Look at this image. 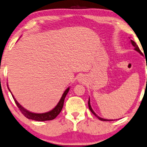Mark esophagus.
I'll return each instance as SVG.
<instances>
[{"instance_id": "esophagus-1", "label": "esophagus", "mask_w": 147, "mask_h": 147, "mask_svg": "<svg viewBox=\"0 0 147 147\" xmlns=\"http://www.w3.org/2000/svg\"><path fill=\"white\" fill-rule=\"evenodd\" d=\"M80 78H79L80 80H82V77H80Z\"/></svg>"}]
</instances>
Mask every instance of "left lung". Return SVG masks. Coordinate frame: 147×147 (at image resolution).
Returning <instances> with one entry per match:
<instances>
[{"mask_svg":"<svg viewBox=\"0 0 147 147\" xmlns=\"http://www.w3.org/2000/svg\"><path fill=\"white\" fill-rule=\"evenodd\" d=\"M131 44L133 45V46L134 47V49L136 50L137 52H138L140 54H142V52L140 51V49H139V48H138V46H137V44L133 40H131ZM88 108H89V110H90V111H91V112L97 118H98V119H99V120H101V121H113V120H108V119H102V118H100L99 117H98V116H97V115H96V114L95 113V112H94V111L93 110H92V108H91V106H90V99H88Z\"/></svg>","mask_w":147,"mask_h":147,"instance_id":"left-lung-1","label":"left lung"}]
</instances>
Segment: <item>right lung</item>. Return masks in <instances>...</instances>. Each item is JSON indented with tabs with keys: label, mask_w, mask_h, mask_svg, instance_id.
I'll return each mask as SVG.
<instances>
[{
	"label": "right lung",
	"mask_w": 147,
	"mask_h": 147,
	"mask_svg": "<svg viewBox=\"0 0 147 147\" xmlns=\"http://www.w3.org/2000/svg\"><path fill=\"white\" fill-rule=\"evenodd\" d=\"M69 88H67L64 93L63 94L62 97H61V99H60L59 102L58 103L57 106L54 108L53 110H52L51 111L46 112V113H42V114H36V113H32V112H30L28 110L23 108L22 106H21L19 103L16 101V99L14 98L13 95H12L14 101H15V103L17 105V106L19 108V110H20V112L23 114V115L24 117H26L27 119H32V120H35L37 121H50L53 120L54 119H55L56 117H57L58 115H59L60 112L62 110V108L63 107V104H64V101L65 98L66 97L67 94L69 92Z\"/></svg>",
	"instance_id": "right-lung-1"
}]
</instances>
